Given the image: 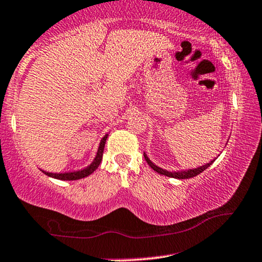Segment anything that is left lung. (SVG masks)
Returning <instances> with one entry per match:
<instances>
[{"mask_svg": "<svg viewBox=\"0 0 262 262\" xmlns=\"http://www.w3.org/2000/svg\"><path fill=\"white\" fill-rule=\"evenodd\" d=\"M144 157H145V160H146V162L149 163V166L151 167V168L154 169V171H156L157 173H160V174L166 176V177L177 178V179H188V178H193V177H195V176L200 174L201 172L205 171V169H206L207 167H210V166L212 165V163H213V161H215V160H213V161H211V162H209V163H206V165L200 166V167H198V168H194V169H188V171L169 172V171H166V169L161 168V167L156 166L155 163L151 162V160L149 159V157L146 156V154H145V152H144Z\"/></svg>", "mask_w": 262, "mask_h": 262, "instance_id": "8db88e82", "label": "left lung"}]
</instances>
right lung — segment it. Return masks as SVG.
Wrapping results in <instances>:
<instances>
[{
  "label": "right lung",
  "instance_id": "add662e5",
  "mask_svg": "<svg viewBox=\"0 0 262 262\" xmlns=\"http://www.w3.org/2000/svg\"><path fill=\"white\" fill-rule=\"evenodd\" d=\"M107 137H108V134H106L105 137L101 139L95 159H94V161L91 162V165L85 167L84 169H79V171H74V172H66V173H50V172H45V171H42V172L45 173L46 176H49V177L61 179V181H77V179L88 177V176H90L94 171H96V168L100 166L101 161H102L103 149H105Z\"/></svg>",
  "mask_w": 262,
  "mask_h": 262
}]
</instances>
